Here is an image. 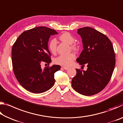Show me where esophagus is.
I'll list each match as a JSON object with an SVG mask.
<instances>
[{
  "label": "esophagus",
  "mask_w": 123,
  "mask_h": 123,
  "mask_svg": "<svg viewBox=\"0 0 123 123\" xmlns=\"http://www.w3.org/2000/svg\"><path fill=\"white\" fill-rule=\"evenodd\" d=\"M62 68H63L64 70H68V69H69V67H64V66L62 67Z\"/></svg>",
  "instance_id": "esophagus-1"
}]
</instances>
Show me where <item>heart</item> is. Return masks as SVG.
I'll use <instances>...</instances> for the list:
<instances>
[{
    "instance_id": "obj_1",
    "label": "heart",
    "mask_w": 123,
    "mask_h": 123,
    "mask_svg": "<svg viewBox=\"0 0 123 123\" xmlns=\"http://www.w3.org/2000/svg\"><path fill=\"white\" fill-rule=\"evenodd\" d=\"M59 39L61 41L71 44V48L73 50H76L77 47L76 44H73L75 42L74 37L69 32H66L62 34L59 36ZM57 41L55 39H53L49 42L48 44V48L50 51L52 53H55L56 50ZM75 55L74 53H70L67 55H61L56 58L54 61L56 64L63 66H69L72 65L73 62L75 59Z\"/></svg>"
}]
</instances>
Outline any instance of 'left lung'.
<instances>
[{
	"instance_id": "left-lung-1",
	"label": "left lung",
	"mask_w": 123,
	"mask_h": 123,
	"mask_svg": "<svg viewBox=\"0 0 123 123\" xmlns=\"http://www.w3.org/2000/svg\"><path fill=\"white\" fill-rule=\"evenodd\" d=\"M83 50L76 61L87 69H76L72 86L77 92L89 96L100 92L109 82L115 67V53L107 36L90 27L78 29Z\"/></svg>"
}]
</instances>
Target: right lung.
Instances as JSON below:
<instances>
[{
    "mask_svg": "<svg viewBox=\"0 0 123 123\" xmlns=\"http://www.w3.org/2000/svg\"><path fill=\"white\" fill-rule=\"evenodd\" d=\"M57 34L47 27H36L25 31L13 45L11 56L14 74L21 86L30 92L43 93L55 84L54 73L61 66L54 64L42 69L41 63L51 62L48 44L50 36Z\"/></svg>",
    "mask_w": 123,
    "mask_h": 123,
    "instance_id": "1",
    "label": "right lung"
}]
</instances>
